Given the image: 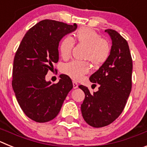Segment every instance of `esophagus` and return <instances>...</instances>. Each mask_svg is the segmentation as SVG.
<instances>
[{
    "label": "esophagus",
    "instance_id": "1",
    "mask_svg": "<svg viewBox=\"0 0 147 147\" xmlns=\"http://www.w3.org/2000/svg\"><path fill=\"white\" fill-rule=\"evenodd\" d=\"M78 86H79V85H78L76 82H73V87H74V89L77 88Z\"/></svg>",
    "mask_w": 147,
    "mask_h": 147
}]
</instances>
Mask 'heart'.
Masks as SVG:
<instances>
[{
	"instance_id": "obj_1",
	"label": "heart",
	"mask_w": 147,
	"mask_h": 147,
	"mask_svg": "<svg viewBox=\"0 0 147 147\" xmlns=\"http://www.w3.org/2000/svg\"><path fill=\"white\" fill-rule=\"evenodd\" d=\"M74 38L80 45L86 48L85 59L90 61L94 66L104 64L110 54V46L105 39L95 30L86 27L80 28L74 34ZM73 41L70 37L63 38L59 44V53L63 59L70 57L73 48ZM90 67L87 62L76 61L66 63L62 67V72L74 80H79L89 72Z\"/></svg>"
}]
</instances>
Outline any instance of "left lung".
<instances>
[{"mask_svg":"<svg viewBox=\"0 0 147 147\" xmlns=\"http://www.w3.org/2000/svg\"><path fill=\"white\" fill-rule=\"evenodd\" d=\"M105 32L112 40L110 56L90 77L91 82L99 85L98 90L91 94L87 87L79 86L85 95L81 105L83 119L96 128L109 125L119 117L132 89V59L127 40L115 30Z\"/></svg>","mask_w":147,"mask_h":147,"instance_id":"left-lung-1","label":"left lung"}]
</instances>
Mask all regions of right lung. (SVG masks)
Masks as SVG:
<instances>
[{
	"instance_id": "obj_1",
	"label": "right lung",
	"mask_w": 147,
	"mask_h": 147,
	"mask_svg": "<svg viewBox=\"0 0 147 147\" xmlns=\"http://www.w3.org/2000/svg\"><path fill=\"white\" fill-rule=\"evenodd\" d=\"M76 28V23L41 20L26 33L17 50L11 85L22 110L34 121L54 119L73 88L69 76L61 74L59 81L52 84L45 81V75L59 60L60 40Z\"/></svg>"
}]
</instances>
